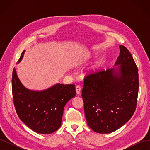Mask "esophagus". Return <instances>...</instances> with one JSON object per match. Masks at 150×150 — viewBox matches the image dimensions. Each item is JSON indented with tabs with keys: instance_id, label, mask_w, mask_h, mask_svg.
Here are the masks:
<instances>
[{
	"instance_id": "1",
	"label": "esophagus",
	"mask_w": 150,
	"mask_h": 150,
	"mask_svg": "<svg viewBox=\"0 0 150 150\" xmlns=\"http://www.w3.org/2000/svg\"><path fill=\"white\" fill-rule=\"evenodd\" d=\"M81 88L80 86H77L76 87V94H81Z\"/></svg>"
}]
</instances>
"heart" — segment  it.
<instances>
[{
    "instance_id": "b5f03b06",
    "label": "heart",
    "mask_w": 150,
    "mask_h": 150,
    "mask_svg": "<svg viewBox=\"0 0 150 150\" xmlns=\"http://www.w3.org/2000/svg\"><path fill=\"white\" fill-rule=\"evenodd\" d=\"M97 69H98V67H97V66H94V67H93V68L92 69V71H96V70H97Z\"/></svg>"
}]
</instances>
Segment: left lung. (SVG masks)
<instances>
[{"label":"left lung","instance_id":"1","mask_svg":"<svg viewBox=\"0 0 150 150\" xmlns=\"http://www.w3.org/2000/svg\"><path fill=\"white\" fill-rule=\"evenodd\" d=\"M115 67L85 77L82 97L89 128L110 133L128 122L136 110L138 69L131 54L120 46Z\"/></svg>","mask_w":150,"mask_h":150}]
</instances>
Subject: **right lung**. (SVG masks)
<instances>
[{
	"label": "right lung",
	"mask_w": 150,
	"mask_h": 150,
	"mask_svg": "<svg viewBox=\"0 0 150 150\" xmlns=\"http://www.w3.org/2000/svg\"><path fill=\"white\" fill-rule=\"evenodd\" d=\"M22 52L17 63L23 58ZM13 100L20 120L35 132L51 134L61 125L66 104L76 96L74 84H56L46 89H29L18 78L16 68L12 78Z\"/></svg>",
	"instance_id": "obj_1"
}]
</instances>
